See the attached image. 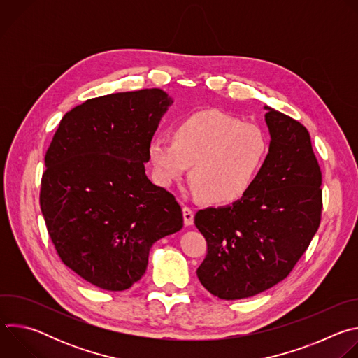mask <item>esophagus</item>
<instances>
[{"label": "esophagus", "instance_id": "34e87169", "mask_svg": "<svg viewBox=\"0 0 358 358\" xmlns=\"http://www.w3.org/2000/svg\"><path fill=\"white\" fill-rule=\"evenodd\" d=\"M182 217H184V224L187 227L194 224V211L189 207H184L182 208Z\"/></svg>", "mask_w": 358, "mask_h": 358}]
</instances>
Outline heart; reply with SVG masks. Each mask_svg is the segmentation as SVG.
I'll return each instance as SVG.
<instances>
[{"label": "heart", "instance_id": "b5f03b06", "mask_svg": "<svg viewBox=\"0 0 358 358\" xmlns=\"http://www.w3.org/2000/svg\"><path fill=\"white\" fill-rule=\"evenodd\" d=\"M266 134L218 109L192 113L180 120L170 138L148 145L152 176L163 187L181 180L191 169V181L202 199L229 203L241 199L258 178L268 159Z\"/></svg>", "mask_w": 358, "mask_h": 358}]
</instances>
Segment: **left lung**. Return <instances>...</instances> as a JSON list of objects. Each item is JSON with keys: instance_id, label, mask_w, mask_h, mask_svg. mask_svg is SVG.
I'll use <instances>...</instances> for the list:
<instances>
[{"instance_id": "obj_1", "label": "left lung", "mask_w": 358, "mask_h": 358, "mask_svg": "<svg viewBox=\"0 0 358 358\" xmlns=\"http://www.w3.org/2000/svg\"><path fill=\"white\" fill-rule=\"evenodd\" d=\"M266 109L272 140L258 178L232 206L199 210L194 218L207 241L196 276L225 300L255 296L289 276L322 220V170L309 131Z\"/></svg>"}]
</instances>
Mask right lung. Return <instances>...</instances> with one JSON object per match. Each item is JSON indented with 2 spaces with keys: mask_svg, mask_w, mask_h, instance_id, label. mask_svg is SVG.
Wrapping results in <instances>:
<instances>
[{
  "mask_svg": "<svg viewBox=\"0 0 358 358\" xmlns=\"http://www.w3.org/2000/svg\"><path fill=\"white\" fill-rule=\"evenodd\" d=\"M171 97L157 87L86 100L68 112L45 155L39 206L61 261L105 290L131 287L151 245L180 231L176 196L144 163Z\"/></svg>",
  "mask_w": 358,
  "mask_h": 358,
  "instance_id": "add662e5",
  "label": "right lung"
}]
</instances>
